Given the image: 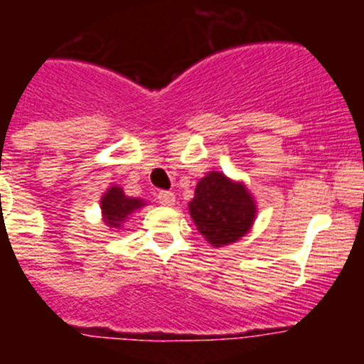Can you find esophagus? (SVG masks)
Instances as JSON below:
<instances>
[{
    "mask_svg": "<svg viewBox=\"0 0 364 364\" xmlns=\"http://www.w3.org/2000/svg\"><path fill=\"white\" fill-rule=\"evenodd\" d=\"M159 202L162 205H173V204H175V193L160 191L159 193Z\"/></svg>",
    "mask_w": 364,
    "mask_h": 364,
    "instance_id": "1",
    "label": "esophagus"
}]
</instances>
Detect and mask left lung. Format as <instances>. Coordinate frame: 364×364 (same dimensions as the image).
I'll return each mask as SVG.
<instances>
[{"instance_id": "obj_1", "label": "left lung", "mask_w": 364, "mask_h": 364, "mask_svg": "<svg viewBox=\"0 0 364 364\" xmlns=\"http://www.w3.org/2000/svg\"><path fill=\"white\" fill-rule=\"evenodd\" d=\"M188 208L197 230L213 247L246 237L257 218V202L247 186L220 171H210L198 180Z\"/></svg>"}]
</instances>
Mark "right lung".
Instances as JSON below:
<instances>
[{
    "mask_svg": "<svg viewBox=\"0 0 364 364\" xmlns=\"http://www.w3.org/2000/svg\"><path fill=\"white\" fill-rule=\"evenodd\" d=\"M147 205L146 200L136 197H127L120 186H109L107 191L100 198V210H102V220L111 231L122 230L127 218L138 210Z\"/></svg>",
    "mask_w": 364,
    "mask_h": 364,
    "instance_id": "1",
    "label": "right lung"
}]
</instances>
